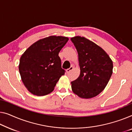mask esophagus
<instances>
[{"label":"esophagus","mask_w":132,"mask_h":132,"mask_svg":"<svg viewBox=\"0 0 132 132\" xmlns=\"http://www.w3.org/2000/svg\"><path fill=\"white\" fill-rule=\"evenodd\" d=\"M73 66H70L69 68L68 69L66 70V72L68 73H69L70 71H71V70H73Z\"/></svg>","instance_id":"esophagus-1"}]
</instances>
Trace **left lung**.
Returning a JSON list of instances; mask_svg holds the SVG:
<instances>
[{
  "instance_id": "8db88e82",
  "label": "left lung",
  "mask_w": 132,
  "mask_h": 132,
  "mask_svg": "<svg viewBox=\"0 0 132 132\" xmlns=\"http://www.w3.org/2000/svg\"><path fill=\"white\" fill-rule=\"evenodd\" d=\"M78 53L80 73L71 82L72 89L82 98L95 97L103 91L113 73V62L103 48L85 37L70 38Z\"/></svg>"
}]
</instances>
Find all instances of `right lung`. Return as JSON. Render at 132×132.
<instances>
[{
  "mask_svg": "<svg viewBox=\"0 0 132 132\" xmlns=\"http://www.w3.org/2000/svg\"><path fill=\"white\" fill-rule=\"evenodd\" d=\"M68 37L50 36L36 41L21 56L19 71L25 87L34 95H46L54 90L65 70L59 53Z\"/></svg>",
  "mask_w": 132,
  "mask_h": 132,
  "instance_id": "1",
  "label": "right lung"
}]
</instances>
